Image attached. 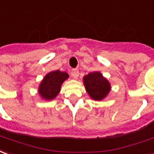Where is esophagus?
I'll return each mask as SVG.
<instances>
[{
    "mask_svg": "<svg viewBox=\"0 0 154 154\" xmlns=\"http://www.w3.org/2000/svg\"><path fill=\"white\" fill-rule=\"evenodd\" d=\"M71 74H72V76L73 78H75V79H77L78 76H79V72H78V70L77 69H73L71 72Z\"/></svg>",
    "mask_w": 154,
    "mask_h": 154,
    "instance_id": "esophagus-1",
    "label": "esophagus"
}]
</instances>
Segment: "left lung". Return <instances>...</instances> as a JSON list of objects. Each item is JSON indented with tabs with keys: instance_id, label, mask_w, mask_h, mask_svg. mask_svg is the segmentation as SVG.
Instances as JSON below:
<instances>
[{
	"instance_id": "1",
	"label": "left lung",
	"mask_w": 154,
	"mask_h": 154,
	"mask_svg": "<svg viewBox=\"0 0 154 154\" xmlns=\"http://www.w3.org/2000/svg\"><path fill=\"white\" fill-rule=\"evenodd\" d=\"M82 80L86 92L94 100H102L111 91V83L100 72H89Z\"/></svg>"
}]
</instances>
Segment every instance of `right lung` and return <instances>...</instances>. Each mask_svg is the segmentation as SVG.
Returning a JSON list of instances; mask_svg holds the SVG:
<instances>
[{
    "label": "right lung",
    "instance_id": "1",
    "mask_svg": "<svg viewBox=\"0 0 154 154\" xmlns=\"http://www.w3.org/2000/svg\"><path fill=\"white\" fill-rule=\"evenodd\" d=\"M67 72L59 70L48 72L40 82L38 87V94L42 100H52L60 92L61 85L68 79Z\"/></svg>",
    "mask_w": 154,
    "mask_h": 154
}]
</instances>
